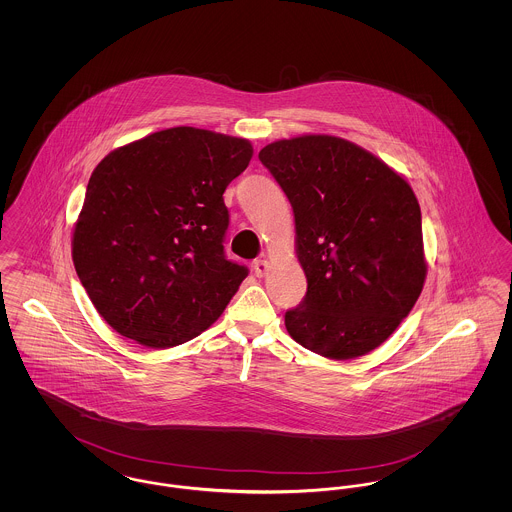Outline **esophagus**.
<instances>
[{
    "label": "esophagus",
    "instance_id": "esophagus-1",
    "mask_svg": "<svg viewBox=\"0 0 512 512\" xmlns=\"http://www.w3.org/2000/svg\"><path fill=\"white\" fill-rule=\"evenodd\" d=\"M253 270H255V274H257V276H265L268 270L267 259H257V261L253 263Z\"/></svg>",
    "mask_w": 512,
    "mask_h": 512
}]
</instances>
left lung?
<instances>
[{
	"label": "left lung",
	"instance_id": "8db88e82",
	"mask_svg": "<svg viewBox=\"0 0 512 512\" xmlns=\"http://www.w3.org/2000/svg\"><path fill=\"white\" fill-rule=\"evenodd\" d=\"M261 163L292 203L307 278L286 330L334 361L357 359L397 330L424 288L420 205L411 184L361 146L328 134L278 140Z\"/></svg>",
	"mask_w": 512,
	"mask_h": 512
}]
</instances>
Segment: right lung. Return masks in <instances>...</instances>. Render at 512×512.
Returning <instances> with one entry per match:
<instances>
[{
  "label": "right lung",
  "instance_id": "obj_1",
  "mask_svg": "<svg viewBox=\"0 0 512 512\" xmlns=\"http://www.w3.org/2000/svg\"><path fill=\"white\" fill-rule=\"evenodd\" d=\"M251 157L245 138L174 126L101 159L74 222L73 263L115 332L167 349L224 313L247 268L224 255L222 194Z\"/></svg>",
  "mask_w": 512,
  "mask_h": 512
}]
</instances>
